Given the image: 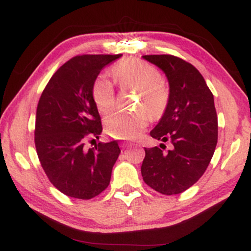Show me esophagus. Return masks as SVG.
Returning <instances> with one entry per match:
<instances>
[{"label":"esophagus","instance_id":"esophagus-1","mask_svg":"<svg viewBox=\"0 0 251 251\" xmlns=\"http://www.w3.org/2000/svg\"><path fill=\"white\" fill-rule=\"evenodd\" d=\"M121 146L123 147V149H126V147H130V146H132V143L123 142V143H121Z\"/></svg>","mask_w":251,"mask_h":251}]
</instances>
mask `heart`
Wrapping results in <instances>:
<instances>
[{"instance_id":"obj_1","label":"heart","mask_w":251,"mask_h":251,"mask_svg":"<svg viewBox=\"0 0 251 251\" xmlns=\"http://www.w3.org/2000/svg\"><path fill=\"white\" fill-rule=\"evenodd\" d=\"M112 74L121 89L138 91L136 113L118 112L105 120L106 131L114 138H137L149 123V114L153 118L162 115L170 100V88L154 65L129 58L115 64ZM92 98L98 111L108 114L116 105L115 89L105 76L97 77L92 87Z\"/></svg>"}]
</instances>
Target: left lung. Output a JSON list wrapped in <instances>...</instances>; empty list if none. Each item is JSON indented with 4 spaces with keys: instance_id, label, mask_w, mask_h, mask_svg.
<instances>
[{
    "instance_id": "obj_1",
    "label": "left lung",
    "mask_w": 251,
    "mask_h": 251,
    "mask_svg": "<svg viewBox=\"0 0 251 251\" xmlns=\"http://www.w3.org/2000/svg\"><path fill=\"white\" fill-rule=\"evenodd\" d=\"M144 59L166 73L170 100L151 137L169 142L171 149L145 147L142 176L151 188L173 195L200 179L210 163L218 139L214 95L193 65L173 54H147Z\"/></svg>"
}]
</instances>
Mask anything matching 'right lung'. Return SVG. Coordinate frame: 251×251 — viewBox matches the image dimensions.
<instances>
[{"instance_id": "obj_1", "label": "right lung", "mask_w": 251, "mask_h": 251, "mask_svg": "<svg viewBox=\"0 0 251 251\" xmlns=\"http://www.w3.org/2000/svg\"><path fill=\"white\" fill-rule=\"evenodd\" d=\"M119 54H80L52 75L36 108V153L50 183L71 198L89 200L105 191L120 147L116 140L87 149L99 138L101 120L92 98L98 74Z\"/></svg>"}]
</instances>
